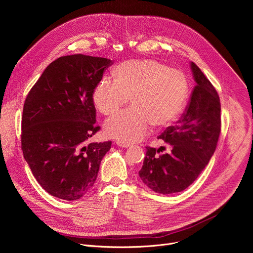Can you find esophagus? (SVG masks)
<instances>
[{
    "mask_svg": "<svg viewBox=\"0 0 253 253\" xmlns=\"http://www.w3.org/2000/svg\"><path fill=\"white\" fill-rule=\"evenodd\" d=\"M116 144H117L118 146H120V147H122V148H128V147H130V144H129V143H125V142L117 141V142H116Z\"/></svg>",
    "mask_w": 253,
    "mask_h": 253,
    "instance_id": "1",
    "label": "esophagus"
}]
</instances>
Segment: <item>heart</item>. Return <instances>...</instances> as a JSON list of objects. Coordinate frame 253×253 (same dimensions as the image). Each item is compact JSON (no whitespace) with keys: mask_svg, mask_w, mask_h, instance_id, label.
<instances>
[{"mask_svg":"<svg viewBox=\"0 0 253 253\" xmlns=\"http://www.w3.org/2000/svg\"><path fill=\"white\" fill-rule=\"evenodd\" d=\"M114 78H102L92 100L103 115H114L128 103L133 105L108 119L104 135L125 143L140 141L153 124L165 127L177 120L189 96L186 75L156 60H131L117 66Z\"/></svg>","mask_w":253,"mask_h":253,"instance_id":"1","label":"heart"}]
</instances>
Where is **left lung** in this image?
Here are the masks:
<instances>
[{"mask_svg":"<svg viewBox=\"0 0 253 253\" xmlns=\"http://www.w3.org/2000/svg\"><path fill=\"white\" fill-rule=\"evenodd\" d=\"M196 86L185 113L177 125L168 127L158 138L171 146L170 153L157 155L146 147L139 171L143 183L160 194L183 191L204 170L217 145L220 134L219 96L193 63H190Z\"/></svg>","mask_w":253,"mask_h":253,"instance_id":"1","label":"left lung"}]
</instances>
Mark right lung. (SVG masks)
<instances>
[{"label":"right lung","mask_w":253,"mask_h":253,"mask_svg":"<svg viewBox=\"0 0 253 253\" xmlns=\"http://www.w3.org/2000/svg\"><path fill=\"white\" fill-rule=\"evenodd\" d=\"M112 61L82 54L60 57L29 92L22 117V149L49 194L80 199L93 187L111 141L89 143L100 129L92 93Z\"/></svg>","instance_id":"add662e5"}]
</instances>
